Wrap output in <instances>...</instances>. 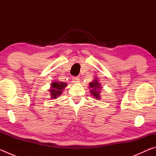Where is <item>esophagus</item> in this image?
<instances>
[{
	"mask_svg": "<svg viewBox=\"0 0 156 156\" xmlns=\"http://www.w3.org/2000/svg\"><path fill=\"white\" fill-rule=\"evenodd\" d=\"M72 82L73 83H79V78L78 77H73Z\"/></svg>",
	"mask_w": 156,
	"mask_h": 156,
	"instance_id": "obj_1",
	"label": "esophagus"
}]
</instances>
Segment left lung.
Instances as JSON below:
<instances>
[{"instance_id":"left-lung-1","label":"left lung","mask_w":156,"mask_h":156,"mask_svg":"<svg viewBox=\"0 0 156 156\" xmlns=\"http://www.w3.org/2000/svg\"><path fill=\"white\" fill-rule=\"evenodd\" d=\"M89 85H90V87L91 88V94L93 95V96L96 98V99H100V88H102L100 87V84L98 82L97 80H94V82H91L89 84Z\"/></svg>"}]
</instances>
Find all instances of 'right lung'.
Masks as SVG:
<instances>
[{"label": "right lung", "instance_id": "right-lung-1", "mask_svg": "<svg viewBox=\"0 0 156 156\" xmlns=\"http://www.w3.org/2000/svg\"><path fill=\"white\" fill-rule=\"evenodd\" d=\"M67 86V83L63 82H53L51 83V89H49L51 98L54 99L62 94V89Z\"/></svg>", "mask_w": 156, "mask_h": 156}]
</instances>
